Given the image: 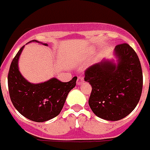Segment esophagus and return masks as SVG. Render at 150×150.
<instances>
[{"mask_svg":"<svg viewBox=\"0 0 150 150\" xmlns=\"http://www.w3.org/2000/svg\"><path fill=\"white\" fill-rule=\"evenodd\" d=\"M83 82H84V79L82 78V77H78V78H77V86H80V85H81Z\"/></svg>","mask_w":150,"mask_h":150,"instance_id":"obj_1","label":"esophagus"}]
</instances>
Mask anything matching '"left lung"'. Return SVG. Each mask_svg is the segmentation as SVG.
Returning <instances> with one entry per match:
<instances>
[{"mask_svg": "<svg viewBox=\"0 0 150 150\" xmlns=\"http://www.w3.org/2000/svg\"><path fill=\"white\" fill-rule=\"evenodd\" d=\"M114 58L102 60L85 72L92 86L89 105L105 120L126 117L137 107L143 86V75L137 53L127 43L115 47Z\"/></svg>", "mask_w": 150, "mask_h": 150, "instance_id": "1", "label": "left lung"}]
</instances>
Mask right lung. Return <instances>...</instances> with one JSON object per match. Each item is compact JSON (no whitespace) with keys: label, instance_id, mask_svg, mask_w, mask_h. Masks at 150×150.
Instances as JSON below:
<instances>
[{"label":"right lung","instance_id":"1","mask_svg":"<svg viewBox=\"0 0 150 150\" xmlns=\"http://www.w3.org/2000/svg\"><path fill=\"white\" fill-rule=\"evenodd\" d=\"M31 42L40 43L38 40ZM24 47L20 48L10 64L8 74L9 96L20 114L30 120L42 123L60 114L68 94L76 86L77 77H74L69 82H61L52 77L40 83H30L19 71L18 60Z\"/></svg>","mask_w":150,"mask_h":150}]
</instances>
